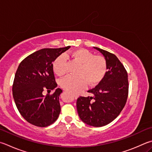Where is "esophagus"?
<instances>
[{"instance_id": "34e87169", "label": "esophagus", "mask_w": 152, "mask_h": 152, "mask_svg": "<svg viewBox=\"0 0 152 152\" xmlns=\"http://www.w3.org/2000/svg\"><path fill=\"white\" fill-rule=\"evenodd\" d=\"M73 96H74V98H75V99H77V98H78V95H76V94H73Z\"/></svg>"}]
</instances>
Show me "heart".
Listing matches in <instances>:
<instances>
[{
  "label": "heart",
  "mask_w": 152,
  "mask_h": 152,
  "mask_svg": "<svg viewBox=\"0 0 152 152\" xmlns=\"http://www.w3.org/2000/svg\"><path fill=\"white\" fill-rule=\"evenodd\" d=\"M66 56H70L81 64L79 76L69 75L63 78L60 85L64 90L73 93H78L86 86L98 84L104 78L107 71V64L104 58L94 56L92 52L84 48L76 49ZM66 56L61 54L54 60L53 69L58 76H62L66 72Z\"/></svg>",
  "instance_id": "obj_1"
}]
</instances>
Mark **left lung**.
<instances>
[{
	"label": "left lung",
	"instance_id": "left-lung-1",
	"mask_svg": "<svg viewBox=\"0 0 152 152\" xmlns=\"http://www.w3.org/2000/svg\"><path fill=\"white\" fill-rule=\"evenodd\" d=\"M103 55L107 70L98 86L88 92L93 96L78 98L77 111L82 122L94 127H102L118 117L126 103L128 94V73L116 56L97 47Z\"/></svg>",
	"mask_w": 152,
	"mask_h": 152
}]
</instances>
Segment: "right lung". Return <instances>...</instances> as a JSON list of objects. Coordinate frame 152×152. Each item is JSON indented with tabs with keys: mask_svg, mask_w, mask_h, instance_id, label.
<instances>
[{
	"mask_svg": "<svg viewBox=\"0 0 152 152\" xmlns=\"http://www.w3.org/2000/svg\"><path fill=\"white\" fill-rule=\"evenodd\" d=\"M70 48H43L29 55L19 64L12 86L16 106L24 119L38 127L53 124L59 116V96L53 72V62ZM55 90L53 95L45 96L43 92Z\"/></svg>",
	"mask_w": 152,
	"mask_h": 152,
	"instance_id": "right-lung-1",
	"label": "right lung"
}]
</instances>
